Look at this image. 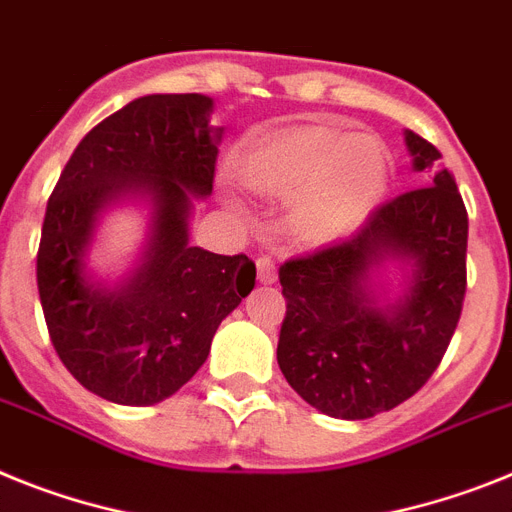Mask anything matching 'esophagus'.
Listing matches in <instances>:
<instances>
[{"instance_id":"esophagus-1","label":"esophagus","mask_w":512,"mask_h":512,"mask_svg":"<svg viewBox=\"0 0 512 512\" xmlns=\"http://www.w3.org/2000/svg\"><path fill=\"white\" fill-rule=\"evenodd\" d=\"M276 263L270 257H257V281L260 283H276Z\"/></svg>"}]
</instances>
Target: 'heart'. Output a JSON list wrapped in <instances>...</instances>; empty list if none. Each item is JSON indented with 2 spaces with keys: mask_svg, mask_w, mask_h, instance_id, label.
Instances as JSON below:
<instances>
[{
  "mask_svg": "<svg viewBox=\"0 0 512 512\" xmlns=\"http://www.w3.org/2000/svg\"><path fill=\"white\" fill-rule=\"evenodd\" d=\"M390 153L380 137L338 124H299L247 150L239 179L252 192L289 200L286 229L302 244L336 242L385 195ZM231 208L242 200L226 192Z\"/></svg>",
  "mask_w": 512,
  "mask_h": 512,
  "instance_id": "obj_1",
  "label": "heart"
}]
</instances>
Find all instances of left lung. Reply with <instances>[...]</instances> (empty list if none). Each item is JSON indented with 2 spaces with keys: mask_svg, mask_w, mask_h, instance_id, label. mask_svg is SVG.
<instances>
[{
  "mask_svg": "<svg viewBox=\"0 0 512 512\" xmlns=\"http://www.w3.org/2000/svg\"><path fill=\"white\" fill-rule=\"evenodd\" d=\"M424 176L343 242L278 270L286 317L278 367L320 414L369 419L422 388L442 362L466 294L468 216L440 150L403 132ZM395 267L393 292L384 270Z\"/></svg>",
  "mask_w": 512,
  "mask_h": 512,
  "instance_id": "8db88e82",
  "label": "left lung"
}]
</instances>
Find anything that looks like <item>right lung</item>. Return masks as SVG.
Masks as SVG:
<instances>
[{
	"mask_svg": "<svg viewBox=\"0 0 512 512\" xmlns=\"http://www.w3.org/2000/svg\"><path fill=\"white\" fill-rule=\"evenodd\" d=\"M210 114L203 93L135 98L80 140L46 205L36 273L51 343L83 388L119 406H153L192 380L223 317L255 289L247 255L190 244L223 137ZM127 202L149 210L146 239L109 284L89 249L102 216Z\"/></svg>",
	"mask_w": 512,
	"mask_h": 512,
	"instance_id": "1",
	"label": "right lung"
}]
</instances>
